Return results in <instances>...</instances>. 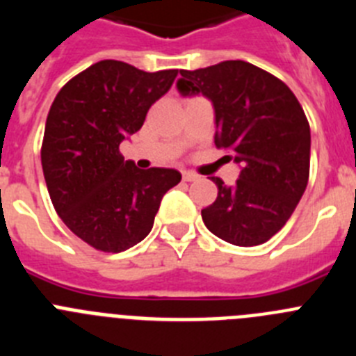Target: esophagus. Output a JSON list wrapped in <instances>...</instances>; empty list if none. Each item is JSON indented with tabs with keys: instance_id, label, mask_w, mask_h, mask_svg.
Masks as SVG:
<instances>
[{
	"instance_id": "esophagus-1",
	"label": "esophagus",
	"mask_w": 356,
	"mask_h": 356,
	"mask_svg": "<svg viewBox=\"0 0 356 356\" xmlns=\"http://www.w3.org/2000/svg\"><path fill=\"white\" fill-rule=\"evenodd\" d=\"M181 176H184L185 181H196L197 178H200V176H197L196 172H193V171H184V172H181Z\"/></svg>"
}]
</instances>
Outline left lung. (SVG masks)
<instances>
[{"label":"left lung","mask_w":356,"mask_h":356,"mask_svg":"<svg viewBox=\"0 0 356 356\" xmlns=\"http://www.w3.org/2000/svg\"><path fill=\"white\" fill-rule=\"evenodd\" d=\"M181 96L203 94L216 112L217 147L241 165L234 187L213 176L217 197L201 210L207 228L235 246H259L300 203L310 172V127L294 92L244 60L180 71Z\"/></svg>","instance_id":"8db88e82"}]
</instances>
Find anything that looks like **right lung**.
Wrapping results in <instances>:
<instances>
[{"label":"right lung","mask_w":356,"mask_h":356,"mask_svg":"<svg viewBox=\"0 0 356 356\" xmlns=\"http://www.w3.org/2000/svg\"><path fill=\"white\" fill-rule=\"evenodd\" d=\"M176 74L102 60L71 78L49 108L40 149L49 197L65 226L96 250L121 253L143 241L163 194L180 184L176 169L144 171L119 153Z\"/></svg>","instance_id":"add662e5"}]
</instances>
